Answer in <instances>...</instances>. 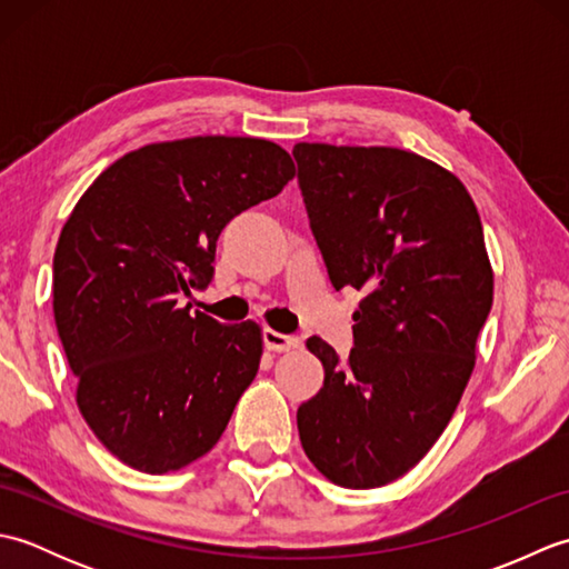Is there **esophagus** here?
<instances>
[{
    "label": "esophagus",
    "mask_w": 569,
    "mask_h": 569,
    "mask_svg": "<svg viewBox=\"0 0 569 569\" xmlns=\"http://www.w3.org/2000/svg\"><path fill=\"white\" fill-rule=\"evenodd\" d=\"M263 342H266V347L271 349V352H288V349H293V347L300 345L298 337L276 332V330H263Z\"/></svg>",
    "instance_id": "obj_1"
}]
</instances>
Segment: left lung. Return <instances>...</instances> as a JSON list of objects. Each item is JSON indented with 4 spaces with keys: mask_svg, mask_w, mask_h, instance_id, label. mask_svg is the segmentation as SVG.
I'll use <instances>...</instances> for the list:
<instances>
[{
    "mask_svg": "<svg viewBox=\"0 0 569 569\" xmlns=\"http://www.w3.org/2000/svg\"><path fill=\"white\" fill-rule=\"evenodd\" d=\"M298 188L335 291H365L342 361L310 337L325 383L298 408L325 477L373 489L416 467L450 422L493 300L485 229L445 168L389 147L296 143Z\"/></svg>",
    "mask_w": 569,
    "mask_h": 569,
    "instance_id": "8db88e82",
    "label": "left lung"
}]
</instances>
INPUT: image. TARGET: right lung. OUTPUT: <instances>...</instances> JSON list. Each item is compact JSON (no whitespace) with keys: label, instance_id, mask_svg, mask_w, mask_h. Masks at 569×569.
Wrapping results in <instances>:
<instances>
[{"label":"right lung","instance_id":"1","mask_svg":"<svg viewBox=\"0 0 569 569\" xmlns=\"http://www.w3.org/2000/svg\"><path fill=\"white\" fill-rule=\"evenodd\" d=\"M296 176L251 137L149 143L84 190L53 253V316L78 406L124 465L163 475L224 432L261 359L259 325L183 300L208 288L222 229Z\"/></svg>","mask_w":569,"mask_h":569}]
</instances>
